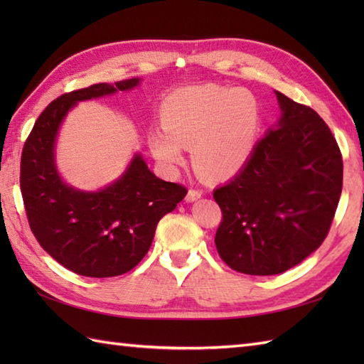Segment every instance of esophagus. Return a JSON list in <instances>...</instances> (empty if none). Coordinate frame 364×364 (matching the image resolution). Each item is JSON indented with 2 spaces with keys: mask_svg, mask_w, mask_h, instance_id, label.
<instances>
[{
  "mask_svg": "<svg viewBox=\"0 0 364 364\" xmlns=\"http://www.w3.org/2000/svg\"><path fill=\"white\" fill-rule=\"evenodd\" d=\"M200 197H202V191L189 189L188 196H186V202H196V200H198Z\"/></svg>",
  "mask_w": 364,
  "mask_h": 364,
  "instance_id": "34e87169",
  "label": "esophagus"
}]
</instances>
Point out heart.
Returning <instances> with one entry per match:
<instances>
[{"mask_svg": "<svg viewBox=\"0 0 364 364\" xmlns=\"http://www.w3.org/2000/svg\"><path fill=\"white\" fill-rule=\"evenodd\" d=\"M262 105L249 89L205 84L170 94L161 106L162 131L150 136V150L161 164L183 162L191 146L192 162L211 180H228L249 162L262 125Z\"/></svg>", "mask_w": 364, "mask_h": 364, "instance_id": "obj_1", "label": "heart"}]
</instances>
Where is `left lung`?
Listing matches in <instances>:
<instances>
[{"mask_svg": "<svg viewBox=\"0 0 364 364\" xmlns=\"http://www.w3.org/2000/svg\"><path fill=\"white\" fill-rule=\"evenodd\" d=\"M282 117L245 167L214 191L220 258L247 275L282 274L319 249L343 191V156L311 107L275 92Z\"/></svg>", "mask_w": 364, "mask_h": 364, "instance_id": "obj_1", "label": "left lung"}]
</instances>
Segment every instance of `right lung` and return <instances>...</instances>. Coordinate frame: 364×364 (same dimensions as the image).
I'll use <instances>...</instances> for the list:
<instances>
[{
	"instance_id": "add662e5",
	"label": "right lung",
	"mask_w": 364,
	"mask_h": 364,
	"mask_svg": "<svg viewBox=\"0 0 364 364\" xmlns=\"http://www.w3.org/2000/svg\"><path fill=\"white\" fill-rule=\"evenodd\" d=\"M139 82H100L53 100L23 146L20 189L31 231L50 257L82 277H115L136 267L158 222L188 194L181 184L154 175L139 153L120 178L97 192L68 186L58 172L54 145L67 112L78 102L131 90Z\"/></svg>"
}]
</instances>
